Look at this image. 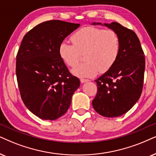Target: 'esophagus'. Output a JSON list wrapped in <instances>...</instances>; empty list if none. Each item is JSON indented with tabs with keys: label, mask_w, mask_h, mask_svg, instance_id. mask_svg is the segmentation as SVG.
Returning a JSON list of instances; mask_svg holds the SVG:
<instances>
[{
	"label": "esophagus",
	"mask_w": 156,
	"mask_h": 156,
	"mask_svg": "<svg viewBox=\"0 0 156 156\" xmlns=\"http://www.w3.org/2000/svg\"><path fill=\"white\" fill-rule=\"evenodd\" d=\"M88 81H89V80L88 79H83V78H81V79H80V82H81L82 83H84L88 82Z\"/></svg>",
	"instance_id": "34e87169"
}]
</instances>
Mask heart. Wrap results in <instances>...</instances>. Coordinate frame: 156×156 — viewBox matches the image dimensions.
<instances>
[{
    "instance_id": "1",
    "label": "heart",
    "mask_w": 156,
    "mask_h": 156,
    "mask_svg": "<svg viewBox=\"0 0 156 156\" xmlns=\"http://www.w3.org/2000/svg\"><path fill=\"white\" fill-rule=\"evenodd\" d=\"M73 44L62 42L58 52L61 60L69 67L76 66L81 54L86 62L72 70L79 78H92L99 71L106 72L113 66L119 56L120 39L112 29L88 27L79 29L71 36Z\"/></svg>"
}]
</instances>
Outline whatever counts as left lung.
Here are the masks:
<instances>
[{
	"label": "left lung",
	"instance_id": "obj_1",
	"mask_svg": "<svg viewBox=\"0 0 156 156\" xmlns=\"http://www.w3.org/2000/svg\"><path fill=\"white\" fill-rule=\"evenodd\" d=\"M115 31L120 39L119 56L109 70L95 80L98 92L92 101L96 112L106 117H119L138 101L143 86L145 55L133 31L117 22H93Z\"/></svg>",
	"mask_w": 156,
	"mask_h": 156
}]
</instances>
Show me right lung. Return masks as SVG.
Here are the masks:
<instances>
[{
    "label": "right lung",
    "instance_id": "add662e5",
    "mask_svg": "<svg viewBox=\"0 0 156 156\" xmlns=\"http://www.w3.org/2000/svg\"><path fill=\"white\" fill-rule=\"evenodd\" d=\"M80 27L60 20L41 23L25 34L16 56L18 86L31 112L45 120L62 117L71 104L80 80L61 60L58 49Z\"/></svg>",
    "mask_w": 156,
    "mask_h": 156
}]
</instances>
